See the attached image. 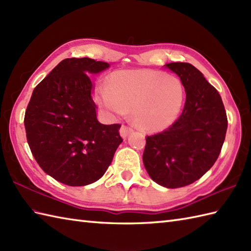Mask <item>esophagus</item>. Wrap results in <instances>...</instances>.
<instances>
[{
  "label": "esophagus",
  "instance_id": "1",
  "mask_svg": "<svg viewBox=\"0 0 251 251\" xmlns=\"http://www.w3.org/2000/svg\"><path fill=\"white\" fill-rule=\"evenodd\" d=\"M134 130L131 128L130 126H127V125H122L121 126V129H120V132H121V136L123 137V138H126L127 136H128L130 132Z\"/></svg>",
  "mask_w": 251,
  "mask_h": 251
}]
</instances>
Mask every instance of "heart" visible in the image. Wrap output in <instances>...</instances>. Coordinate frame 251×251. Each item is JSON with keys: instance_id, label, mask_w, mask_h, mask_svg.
<instances>
[{"instance_id": "1", "label": "heart", "mask_w": 251, "mask_h": 251, "mask_svg": "<svg viewBox=\"0 0 251 251\" xmlns=\"http://www.w3.org/2000/svg\"><path fill=\"white\" fill-rule=\"evenodd\" d=\"M184 87L178 77L153 70H122L97 90V100L114 116L131 109L132 120L146 131L167 128L177 119L184 101Z\"/></svg>"}]
</instances>
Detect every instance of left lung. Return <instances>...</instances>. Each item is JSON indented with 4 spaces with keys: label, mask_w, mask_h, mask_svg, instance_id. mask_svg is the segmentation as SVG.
Returning a JSON list of instances; mask_svg holds the SVG:
<instances>
[{
    "label": "left lung",
    "mask_w": 251,
    "mask_h": 251,
    "mask_svg": "<svg viewBox=\"0 0 251 251\" xmlns=\"http://www.w3.org/2000/svg\"><path fill=\"white\" fill-rule=\"evenodd\" d=\"M166 67L180 77L185 103L172 126L146 137L142 158L153 181L175 189L193 183L216 163L226 139L227 117L221 96L200 70L186 62Z\"/></svg>",
    "instance_id": "1"
}]
</instances>
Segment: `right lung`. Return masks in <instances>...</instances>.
<instances>
[{"mask_svg": "<svg viewBox=\"0 0 251 251\" xmlns=\"http://www.w3.org/2000/svg\"><path fill=\"white\" fill-rule=\"evenodd\" d=\"M110 65L67 58L32 93L25 114L26 140L40 167L59 182L87 185L104 175L123 141L121 124L97 120L89 74Z\"/></svg>", "mask_w": 251, "mask_h": 251, "instance_id": "add662e5", "label": "right lung"}]
</instances>
